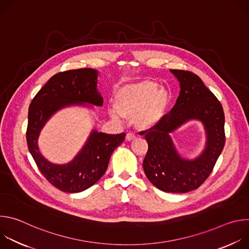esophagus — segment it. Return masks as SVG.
<instances>
[{
  "label": "esophagus",
  "instance_id": "esophagus-1",
  "mask_svg": "<svg viewBox=\"0 0 249 249\" xmlns=\"http://www.w3.org/2000/svg\"><path fill=\"white\" fill-rule=\"evenodd\" d=\"M135 138H136V136H135L134 134H132V133H128V134L126 135V140L129 141V142H130V141H133Z\"/></svg>",
  "mask_w": 249,
  "mask_h": 249
}]
</instances>
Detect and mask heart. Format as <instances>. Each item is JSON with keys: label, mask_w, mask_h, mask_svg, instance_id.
<instances>
[{"label": "heart", "mask_w": 249, "mask_h": 249, "mask_svg": "<svg viewBox=\"0 0 249 249\" xmlns=\"http://www.w3.org/2000/svg\"><path fill=\"white\" fill-rule=\"evenodd\" d=\"M159 83L143 80L120 88L115 94V108L119 114L132 120L140 130H148L160 124L167 115L171 94ZM117 116L116 111H113Z\"/></svg>", "instance_id": "b5f03b06"}]
</instances>
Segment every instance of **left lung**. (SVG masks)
I'll list each match as a JSON object with an SVG mask.
<instances>
[{
  "mask_svg": "<svg viewBox=\"0 0 249 249\" xmlns=\"http://www.w3.org/2000/svg\"><path fill=\"white\" fill-rule=\"evenodd\" d=\"M180 84L179 96L165 118L143 133L149 149L143 167L148 179L160 190L186 193L197 189L210 175L225 146L223 106L202 80L189 71L170 70ZM190 120H199L206 131V146L194 160L180 157L170 137Z\"/></svg>",
  "mask_w": 249,
  "mask_h": 249,
  "instance_id": "left-lung-1",
  "label": "left lung"
}]
</instances>
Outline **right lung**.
Masks as SVG:
<instances>
[{
	"label": "right lung",
	"instance_id": "right-lung-1",
	"mask_svg": "<svg viewBox=\"0 0 249 249\" xmlns=\"http://www.w3.org/2000/svg\"><path fill=\"white\" fill-rule=\"evenodd\" d=\"M97 77L98 71L91 68L58 73L50 78L29 105L26 130L28 150L45 178L63 192H82L96 183L105 173L112 153L126 136L125 133L109 135L92 130L83 149L66 164L52 163L39 152L37 142L40 132L58 110L86 103L102 106Z\"/></svg>",
	"mask_w": 249,
	"mask_h": 249
}]
</instances>
